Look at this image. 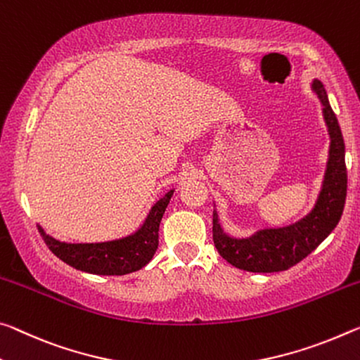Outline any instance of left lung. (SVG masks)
<instances>
[{"mask_svg": "<svg viewBox=\"0 0 360 360\" xmlns=\"http://www.w3.org/2000/svg\"><path fill=\"white\" fill-rule=\"evenodd\" d=\"M312 88L323 105V117L332 138L328 168L321 197L312 213L296 224L282 229L261 231L252 238L243 240L227 237L221 231L218 216L213 211L214 247L222 258L238 269L248 272H281L290 269L325 240L343 214L347 191L343 134L335 112L330 107L323 84L316 79Z\"/></svg>", "mask_w": 360, "mask_h": 360, "instance_id": "1", "label": "left lung"}]
</instances>
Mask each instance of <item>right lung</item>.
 <instances>
[{"label":"right lung","instance_id":"1","mask_svg":"<svg viewBox=\"0 0 360 360\" xmlns=\"http://www.w3.org/2000/svg\"><path fill=\"white\" fill-rule=\"evenodd\" d=\"M173 191L155 203L144 226L128 238L105 243H64L44 233L41 237L57 258L78 271L98 276H123L144 267L158 248V226L167 210Z\"/></svg>","mask_w":360,"mask_h":360}]
</instances>
